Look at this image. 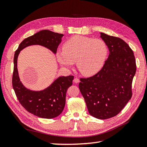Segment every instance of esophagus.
<instances>
[{
	"label": "esophagus",
	"instance_id": "esophagus-1",
	"mask_svg": "<svg viewBox=\"0 0 147 147\" xmlns=\"http://www.w3.org/2000/svg\"><path fill=\"white\" fill-rule=\"evenodd\" d=\"M73 81H74V83H79V82H80V80H79L78 78H74Z\"/></svg>",
	"mask_w": 147,
	"mask_h": 147
}]
</instances>
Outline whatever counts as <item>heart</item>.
Here are the masks:
<instances>
[{
    "mask_svg": "<svg viewBox=\"0 0 147 147\" xmlns=\"http://www.w3.org/2000/svg\"><path fill=\"white\" fill-rule=\"evenodd\" d=\"M107 53V46L102 40L76 35L64 43L63 50L58 51L56 56L61 66L71 67L76 61L80 72L91 76L102 68Z\"/></svg>",
    "mask_w": 147,
    "mask_h": 147,
    "instance_id": "heart-1",
    "label": "heart"
}]
</instances>
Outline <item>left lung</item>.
I'll return each mask as SVG.
<instances>
[{"label":"left lung","mask_w":147,"mask_h":147,"mask_svg":"<svg viewBox=\"0 0 147 147\" xmlns=\"http://www.w3.org/2000/svg\"><path fill=\"white\" fill-rule=\"evenodd\" d=\"M100 38L109 50L108 58L97 74L81 78L79 88L90 115L107 119L117 115L131 99L136 62L132 50L123 40L104 33Z\"/></svg>","instance_id":"obj_1"}]
</instances>
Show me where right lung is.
Returning <instances> with one entry per match:
<instances>
[{
    "label": "right lung",
    "mask_w": 147,
    "mask_h": 147,
    "mask_svg": "<svg viewBox=\"0 0 147 147\" xmlns=\"http://www.w3.org/2000/svg\"><path fill=\"white\" fill-rule=\"evenodd\" d=\"M63 36L61 33L43 30L24 39L15 52L13 89L22 106L28 112L41 118L53 119L61 114L65 106L66 91L73 84L74 76H60L44 90L32 91L20 81L17 69L18 56L24 48L35 45L46 47L55 54Z\"/></svg>",
    "instance_id": "right-lung-1"
}]
</instances>
